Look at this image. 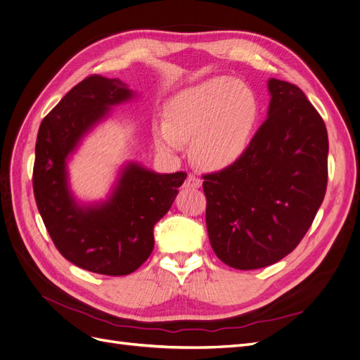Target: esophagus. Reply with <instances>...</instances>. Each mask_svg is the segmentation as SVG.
<instances>
[{
    "instance_id": "obj_1",
    "label": "esophagus",
    "mask_w": 360,
    "mask_h": 360,
    "mask_svg": "<svg viewBox=\"0 0 360 360\" xmlns=\"http://www.w3.org/2000/svg\"><path fill=\"white\" fill-rule=\"evenodd\" d=\"M201 183H202V180L198 176H195V174H189L186 181H184V188L198 189L201 186Z\"/></svg>"
}]
</instances>
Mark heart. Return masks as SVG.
I'll return each instance as SVG.
<instances>
[{
	"instance_id": "b5f03b06",
	"label": "heart",
	"mask_w": 360,
	"mask_h": 360,
	"mask_svg": "<svg viewBox=\"0 0 360 360\" xmlns=\"http://www.w3.org/2000/svg\"><path fill=\"white\" fill-rule=\"evenodd\" d=\"M167 122L153 127L155 144L165 153H177L184 139L205 168L233 165L249 148L258 118V99L242 81L216 78L172 96L165 106Z\"/></svg>"
}]
</instances>
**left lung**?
<instances>
[{"label":"left lung","mask_w":360,"mask_h":360,"mask_svg":"<svg viewBox=\"0 0 360 360\" xmlns=\"http://www.w3.org/2000/svg\"><path fill=\"white\" fill-rule=\"evenodd\" d=\"M266 122L233 165L204 174L205 224L222 263L254 270L296 249L328 186V130L297 85L269 79Z\"/></svg>","instance_id":"left-lung-1"}]
</instances>
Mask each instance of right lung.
<instances>
[{
    "label": "right lung",
    "instance_id": "1",
    "mask_svg": "<svg viewBox=\"0 0 360 360\" xmlns=\"http://www.w3.org/2000/svg\"><path fill=\"white\" fill-rule=\"evenodd\" d=\"M134 93L120 79L91 75L43 118L36 141L32 189L39 213L60 254L93 274L123 276L146 263L153 228L172 205L186 172L158 174L129 163L111 198L90 207L69 191L66 159L110 106Z\"/></svg>",
    "mask_w": 360,
    "mask_h": 360
}]
</instances>
